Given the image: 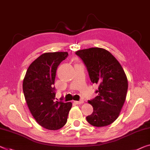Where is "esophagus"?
Listing matches in <instances>:
<instances>
[{"label":"esophagus","mask_w":150,"mask_h":150,"mask_svg":"<svg viewBox=\"0 0 150 150\" xmlns=\"http://www.w3.org/2000/svg\"><path fill=\"white\" fill-rule=\"evenodd\" d=\"M74 103H76V104H77V105H80V104H82V103H84V100H79V101L75 100V101H74Z\"/></svg>","instance_id":"obj_1"}]
</instances>
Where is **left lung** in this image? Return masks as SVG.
I'll list each match as a JSON object with an SVG mask.
<instances>
[{"label":"left lung","mask_w":150,"mask_h":150,"mask_svg":"<svg viewBox=\"0 0 150 150\" xmlns=\"http://www.w3.org/2000/svg\"><path fill=\"white\" fill-rule=\"evenodd\" d=\"M93 84L98 85V96L88 100L93 112L86 120L94 127L109 125L116 120L125 103L127 78L117 59L107 50L91 47L77 51Z\"/></svg>","instance_id":"left-lung-1"}]
</instances>
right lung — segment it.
Masks as SVG:
<instances>
[{"mask_svg": "<svg viewBox=\"0 0 150 150\" xmlns=\"http://www.w3.org/2000/svg\"><path fill=\"white\" fill-rule=\"evenodd\" d=\"M68 52L45 53L30 64L23 82V90L31 113L41 126L57 130L67 122L72 103L55 100L54 86L57 66Z\"/></svg>", "mask_w": 150, "mask_h": 150, "instance_id": "1", "label": "right lung"}]
</instances>
